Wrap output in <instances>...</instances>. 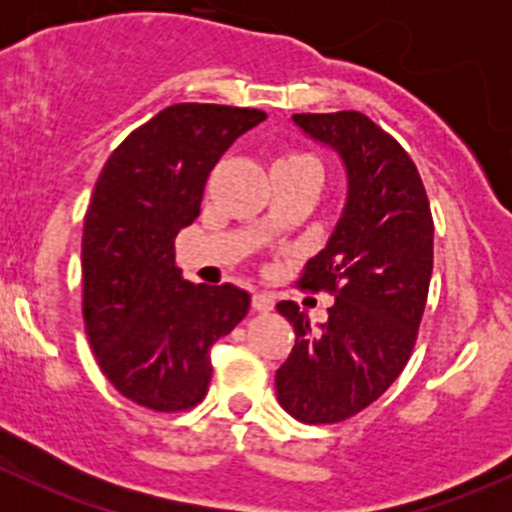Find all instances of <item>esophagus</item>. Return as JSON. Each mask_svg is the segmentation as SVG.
I'll return each mask as SVG.
<instances>
[{"instance_id": "esophagus-1", "label": "esophagus", "mask_w": 512, "mask_h": 512, "mask_svg": "<svg viewBox=\"0 0 512 512\" xmlns=\"http://www.w3.org/2000/svg\"><path fill=\"white\" fill-rule=\"evenodd\" d=\"M272 307H275V297L270 292L252 294V309H257V312H270Z\"/></svg>"}]
</instances>
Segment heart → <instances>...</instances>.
Here are the masks:
<instances>
[{"label":"heart","mask_w":512,"mask_h":512,"mask_svg":"<svg viewBox=\"0 0 512 512\" xmlns=\"http://www.w3.org/2000/svg\"><path fill=\"white\" fill-rule=\"evenodd\" d=\"M280 163H314V160L304 156V153H289V156L280 158Z\"/></svg>","instance_id":"obj_1"}]
</instances>
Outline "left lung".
<instances>
[{"label":"left lung","mask_w":512,"mask_h":512,"mask_svg":"<svg viewBox=\"0 0 512 512\" xmlns=\"http://www.w3.org/2000/svg\"><path fill=\"white\" fill-rule=\"evenodd\" d=\"M347 170V203L299 285L334 294L319 329L280 302L294 347L277 369V401L302 423H337L374 404L414 352L433 272V218L414 160L359 111L294 113Z\"/></svg>","instance_id":"obj_1"}]
</instances>
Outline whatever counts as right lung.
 <instances>
[{
    "label": "right lung",
    "instance_id": "obj_1",
    "mask_svg": "<svg viewBox=\"0 0 512 512\" xmlns=\"http://www.w3.org/2000/svg\"><path fill=\"white\" fill-rule=\"evenodd\" d=\"M267 118L257 108L175 103L103 165L84 218V324L98 366L133 404L160 414L208 394L210 349L250 309L235 285H193L175 237L200 215L220 156Z\"/></svg>",
    "mask_w": 512,
    "mask_h": 512
}]
</instances>
